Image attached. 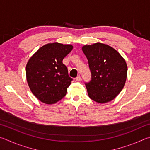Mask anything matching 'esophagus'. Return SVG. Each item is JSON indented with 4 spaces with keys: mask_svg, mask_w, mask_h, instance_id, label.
I'll use <instances>...</instances> for the list:
<instances>
[{
    "mask_svg": "<svg viewBox=\"0 0 150 150\" xmlns=\"http://www.w3.org/2000/svg\"><path fill=\"white\" fill-rule=\"evenodd\" d=\"M76 81H81V76L80 75H78L77 77H76Z\"/></svg>",
    "mask_w": 150,
    "mask_h": 150,
    "instance_id": "34e87169",
    "label": "esophagus"
}]
</instances>
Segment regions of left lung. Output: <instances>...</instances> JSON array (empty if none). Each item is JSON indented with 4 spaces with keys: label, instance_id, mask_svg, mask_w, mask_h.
I'll use <instances>...</instances> for the list:
<instances>
[{
    "label": "left lung",
    "instance_id": "obj_1",
    "mask_svg": "<svg viewBox=\"0 0 150 150\" xmlns=\"http://www.w3.org/2000/svg\"><path fill=\"white\" fill-rule=\"evenodd\" d=\"M88 62L91 80L85 83L88 96L98 103L112 100L125 85L128 67L115 49L102 43L83 45Z\"/></svg>",
    "mask_w": 150,
    "mask_h": 150
}]
</instances>
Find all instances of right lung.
<instances>
[{
    "instance_id": "obj_1",
    "label": "right lung",
    "mask_w": 150,
    "mask_h": 150,
    "mask_svg": "<svg viewBox=\"0 0 150 150\" xmlns=\"http://www.w3.org/2000/svg\"><path fill=\"white\" fill-rule=\"evenodd\" d=\"M73 45L52 43L43 45L28 62L26 79L38 99L52 105L64 97L72 78L62 61L73 50Z\"/></svg>"
}]
</instances>
